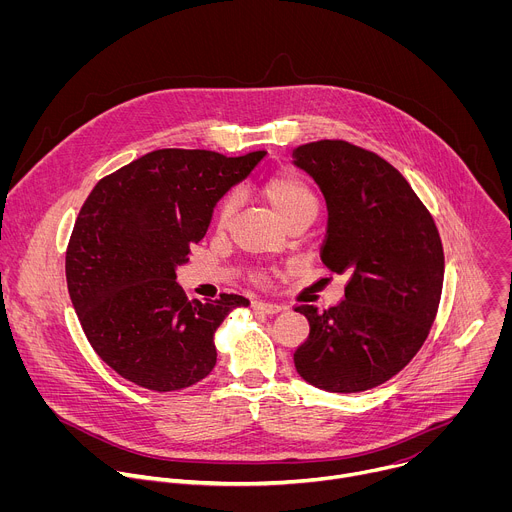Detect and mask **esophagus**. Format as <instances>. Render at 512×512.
Here are the masks:
<instances>
[{"label":"esophagus","mask_w":512,"mask_h":512,"mask_svg":"<svg viewBox=\"0 0 512 512\" xmlns=\"http://www.w3.org/2000/svg\"><path fill=\"white\" fill-rule=\"evenodd\" d=\"M253 308H255V310H261V312H265V314H277V312L283 310V306H279V304H275V302H265V300H255V302H253Z\"/></svg>","instance_id":"1"}]
</instances>
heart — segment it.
Wrapping results in <instances>:
<instances>
[{
  "label": "heart",
  "mask_w": 512,
  "mask_h": 512,
  "mask_svg": "<svg viewBox=\"0 0 512 512\" xmlns=\"http://www.w3.org/2000/svg\"><path fill=\"white\" fill-rule=\"evenodd\" d=\"M263 194L271 202V206L277 210V214L283 218V223L289 221L291 216L300 214L302 210L316 206V196L308 182L296 174V172H275L265 178L263 182ZM237 208V196L231 194L225 198L218 210V223L225 225L233 216Z\"/></svg>",
  "instance_id": "obj_1"
}]
</instances>
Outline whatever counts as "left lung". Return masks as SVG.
I'll return each mask as SVG.
<instances>
[{
    "label": "left lung",
    "instance_id": "1",
    "mask_svg": "<svg viewBox=\"0 0 512 512\" xmlns=\"http://www.w3.org/2000/svg\"><path fill=\"white\" fill-rule=\"evenodd\" d=\"M294 164L326 198L322 263L350 275L340 304L296 308L310 322L296 369L330 393L379 387L417 354L435 320L444 285L440 233L401 172L375 152L320 139L296 148Z\"/></svg>",
    "mask_w": 512,
    "mask_h": 512
}]
</instances>
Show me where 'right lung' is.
<instances>
[{"label":"right lung","instance_id":"1","mask_svg":"<svg viewBox=\"0 0 512 512\" xmlns=\"http://www.w3.org/2000/svg\"><path fill=\"white\" fill-rule=\"evenodd\" d=\"M263 156L156 150L101 178L85 200L66 249L68 294L91 346L123 379L168 393L214 369L216 328L249 300H188L176 267Z\"/></svg>","mask_w":512,"mask_h":512}]
</instances>
